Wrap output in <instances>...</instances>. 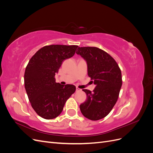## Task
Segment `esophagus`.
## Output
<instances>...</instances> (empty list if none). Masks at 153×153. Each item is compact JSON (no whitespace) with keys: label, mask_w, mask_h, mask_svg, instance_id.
I'll return each mask as SVG.
<instances>
[{"label":"esophagus","mask_w":153,"mask_h":153,"mask_svg":"<svg viewBox=\"0 0 153 153\" xmlns=\"http://www.w3.org/2000/svg\"><path fill=\"white\" fill-rule=\"evenodd\" d=\"M82 90L80 89H79V88L78 87H76V92H80V91H81Z\"/></svg>","instance_id":"1"}]
</instances>
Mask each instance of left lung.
<instances>
[{
    "mask_svg": "<svg viewBox=\"0 0 153 153\" xmlns=\"http://www.w3.org/2000/svg\"><path fill=\"white\" fill-rule=\"evenodd\" d=\"M76 53L86 61L88 76L96 85L92 92L83 89L87 98L80 109L86 118L98 121L106 117L117 102L122 86L121 71L114 58L100 48L78 47Z\"/></svg>",
    "mask_w": 153,
    "mask_h": 153,
    "instance_id": "left-lung-1",
    "label": "left lung"
}]
</instances>
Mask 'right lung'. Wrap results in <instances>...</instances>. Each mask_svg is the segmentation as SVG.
<instances>
[{
    "label": "right lung",
    "instance_id": "add662e5",
    "mask_svg": "<svg viewBox=\"0 0 153 153\" xmlns=\"http://www.w3.org/2000/svg\"><path fill=\"white\" fill-rule=\"evenodd\" d=\"M77 45H51L39 49L26 67L24 84L27 96L37 114L52 119L61 114L75 85L55 82V75L64 60L75 53Z\"/></svg>",
    "mask_w": 153,
    "mask_h": 153
}]
</instances>
